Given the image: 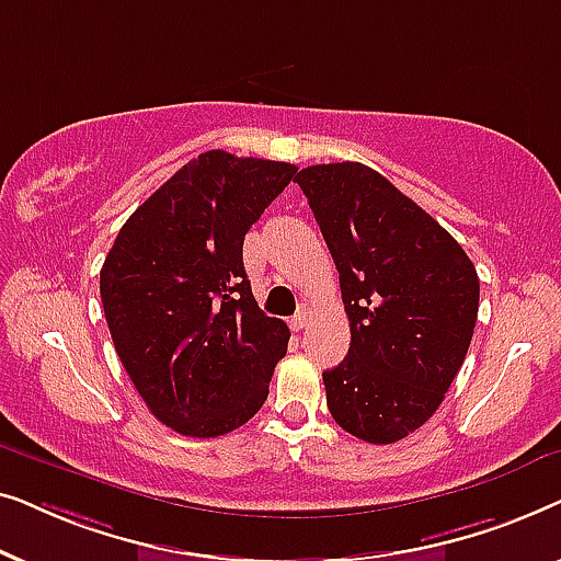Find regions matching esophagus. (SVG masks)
Segmentation results:
<instances>
[{
	"mask_svg": "<svg viewBox=\"0 0 561 561\" xmlns=\"http://www.w3.org/2000/svg\"><path fill=\"white\" fill-rule=\"evenodd\" d=\"M309 319H311L309 309H301V311H298L296 317L290 319V327H294V332H301V329H306V324H309Z\"/></svg>",
	"mask_w": 561,
	"mask_h": 561,
	"instance_id": "34e87169",
	"label": "esophagus"
}]
</instances>
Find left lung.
<instances>
[{
  "label": "left lung",
  "mask_w": 561,
  "mask_h": 561,
  "mask_svg": "<svg viewBox=\"0 0 561 561\" xmlns=\"http://www.w3.org/2000/svg\"><path fill=\"white\" fill-rule=\"evenodd\" d=\"M332 252L350 352L324 373L327 405L357 439L393 444L439 409L470 350L480 280L439 221L363 163L294 179Z\"/></svg>",
  "instance_id": "1"
}]
</instances>
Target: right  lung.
Segmentation results:
<instances>
[{"label":"right lung","mask_w":561,"mask_h":561,"mask_svg":"<svg viewBox=\"0 0 561 561\" xmlns=\"http://www.w3.org/2000/svg\"><path fill=\"white\" fill-rule=\"evenodd\" d=\"M296 171L202 152L137 206L104 260L99 290L114 350L173 432L229 434L265 403L290 332L260 311L242 242Z\"/></svg>","instance_id":"add662e5"}]
</instances>
